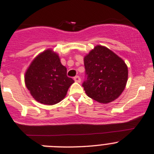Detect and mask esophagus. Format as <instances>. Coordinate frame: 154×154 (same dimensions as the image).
<instances>
[{"mask_svg":"<svg viewBox=\"0 0 154 154\" xmlns=\"http://www.w3.org/2000/svg\"><path fill=\"white\" fill-rule=\"evenodd\" d=\"M74 81L77 82H81V79H80V77H79V76H76V77H74Z\"/></svg>","mask_w":154,"mask_h":154,"instance_id":"esophagus-1","label":"esophagus"}]
</instances>
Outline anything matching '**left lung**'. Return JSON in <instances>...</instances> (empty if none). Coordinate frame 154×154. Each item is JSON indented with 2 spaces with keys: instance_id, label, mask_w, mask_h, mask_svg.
Masks as SVG:
<instances>
[{
  "instance_id": "1",
  "label": "left lung",
  "mask_w": 154,
  "mask_h": 154,
  "mask_svg": "<svg viewBox=\"0 0 154 154\" xmlns=\"http://www.w3.org/2000/svg\"><path fill=\"white\" fill-rule=\"evenodd\" d=\"M87 79L82 83L90 98L100 103H109L122 93L128 71L123 60L106 46H95L84 57Z\"/></svg>"
}]
</instances>
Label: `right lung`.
Instances as JSON below:
<instances>
[{
	"label": "right lung",
	"instance_id": "1",
	"mask_svg": "<svg viewBox=\"0 0 154 154\" xmlns=\"http://www.w3.org/2000/svg\"><path fill=\"white\" fill-rule=\"evenodd\" d=\"M25 84L36 101L44 105L57 104L63 100L74 82L67 77V69L52 49L45 50L31 63L25 73Z\"/></svg>",
	"mask_w": 154,
	"mask_h": 154
}]
</instances>
